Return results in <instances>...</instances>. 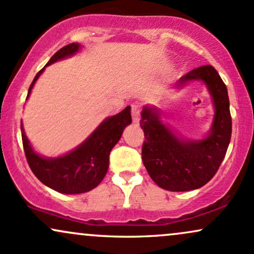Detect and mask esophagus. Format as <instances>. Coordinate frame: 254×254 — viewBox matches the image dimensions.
I'll return each instance as SVG.
<instances>
[{"label":"esophagus","mask_w":254,"mask_h":254,"mask_svg":"<svg viewBox=\"0 0 254 254\" xmlns=\"http://www.w3.org/2000/svg\"><path fill=\"white\" fill-rule=\"evenodd\" d=\"M132 118H133V122L135 125H139L140 122V109L138 106L133 104L132 106Z\"/></svg>","instance_id":"34e87169"}]
</instances>
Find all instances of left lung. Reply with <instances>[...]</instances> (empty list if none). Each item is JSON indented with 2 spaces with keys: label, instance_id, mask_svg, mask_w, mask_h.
<instances>
[{
  "label": "left lung",
  "instance_id": "left-lung-1",
  "mask_svg": "<svg viewBox=\"0 0 254 254\" xmlns=\"http://www.w3.org/2000/svg\"><path fill=\"white\" fill-rule=\"evenodd\" d=\"M191 82H202L214 108L210 128L204 136L190 139L181 135L165 120L162 110L144 106L140 127L145 133L142 162L150 177L162 189L189 191L207 184L221 165L232 135L227 88L210 65L199 66L176 83L181 90Z\"/></svg>",
  "mask_w": 254,
  "mask_h": 254
}]
</instances>
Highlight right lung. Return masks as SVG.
<instances>
[{"label": "right lung", "mask_w": 254, "mask_h": 254, "mask_svg": "<svg viewBox=\"0 0 254 254\" xmlns=\"http://www.w3.org/2000/svg\"><path fill=\"white\" fill-rule=\"evenodd\" d=\"M80 50L82 45L78 43L66 45L52 56L46 66L73 57ZM46 66L39 71L33 79L27 100L31 96L35 82L43 74ZM130 124L132 116L130 107L128 106L119 114L104 119L94 132L73 150L62 156L45 157L34 150L21 122V134L27 162L35 177L56 191L66 195L90 191L102 182L109 168L110 151L121 139L125 128Z\"/></svg>", "instance_id": "1"}]
</instances>
